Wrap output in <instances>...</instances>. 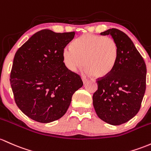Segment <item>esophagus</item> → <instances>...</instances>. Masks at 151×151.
Here are the masks:
<instances>
[{
  "mask_svg": "<svg viewBox=\"0 0 151 151\" xmlns=\"http://www.w3.org/2000/svg\"><path fill=\"white\" fill-rule=\"evenodd\" d=\"M82 81H83L84 83H85L86 82H87V81H88V78H87V77H85V76H82Z\"/></svg>",
  "mask_w": 151,
  "mask_h": 151,
  "instance_id": "1",
  "label": "esophagus"
}]
</instances>
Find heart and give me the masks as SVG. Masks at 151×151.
Returning a JSON list of instances; mask_svg holds the SVG:
<instances>
[{
  "instance_id": "heart-1",
  "label": "heart",
  "mask_w": 151,
  "mask_h": 151,
  "mask_svg": "<svg viewBox=\"0 0 151 151\" xmlns=\"http://www.w3.org/2000/svg\"><path fill=\"white\" fill-rule=\"evenodd\" d=\"M64 65L70 71L85 67L86 72L97 78L107 77L113 70L117 57L118 46L109 36L84 34L73 42L72 47L63 49Z\"/></svg>"
}]
</instances>
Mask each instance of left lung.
<instances>
[{
    "label": "left lung",
    "instance_id": "1",
    "mask_svg": "<svg viewBox=\"0 0 151 151\" xmlns=\"http://www.w3.org/2000/svg\"><path fill=\"white\" fill-rule=\"evenodd\" d=\"M112 36L118 46V57L112 72L97 79L98 88L93 105L102 120L119 125L132 119L140 110L146 88V65L127 34L117 29L100 33Z\"/></svg>",
    "mask_w": 151,
    "mask_h": 151
}]
</instances>
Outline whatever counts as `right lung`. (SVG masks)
Listing matches in <instances>:
<instances>
[{"mask_svg":"<svg viewBox=\"0 0 151 151\" xmlns=\"http://www.w3.org/2000/svg\"><path fill=\"white\" fill-rule=\"evenodd\" d=\"M75 32L38 31L16 51L10 75L18 107L35 121L61 118L73 94L83 85L81 77L64 65L62 52Z\"/></svg>","mask_w":151,"mask_h":151,"instance_id":"right-lung-1","label":"right lung"}]
</instances>
